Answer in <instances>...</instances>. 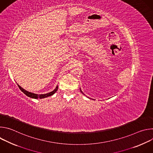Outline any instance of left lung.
<instances>
[{
	"instance_id": "1",
	"label": "left lung",
	"mask_w": 153,
	"mask_h": 153,
	"mask_svg": "<svg viewBox=\"0 0 153 153\" xmlns=\"http://www.w3.org/2000/svg\"><path fill=\"white\" fill-rule=\"evenodd\" d=\"M80 92H81L82 94H83V92L82 91V90H81V89H80ZM84 95H85V94H84ZM88 98H89V97H88Z\"/></svg>"
}]
</instances>
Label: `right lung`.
Listing matches in <instances>:
<instances>
[{
  "instance_id": "1",
  "label": "right lung",
  "mask_w": 153,
  "mask_h": 153,
  "mask_svg": "<svg viewBox=\"0 0 153 153\" xmlns=\"http://www.w3.org/2000/svg\"><path fill=\"white\" fill-rule=\"evenodd\" d=\"M17 86H19V89L22 91L25 95H27L28 97H30L31 98H33V99H38V98H40V99H43V98H45V97H49V96H51L52 95H53L57 91V89H58V86L57 85L56 88L51 92H50L48 93H47V94H34V93H31V92H29L25 90H24L23 88H22V87L18 85L17 83Z\"/></svg>"
}]
</instances>
